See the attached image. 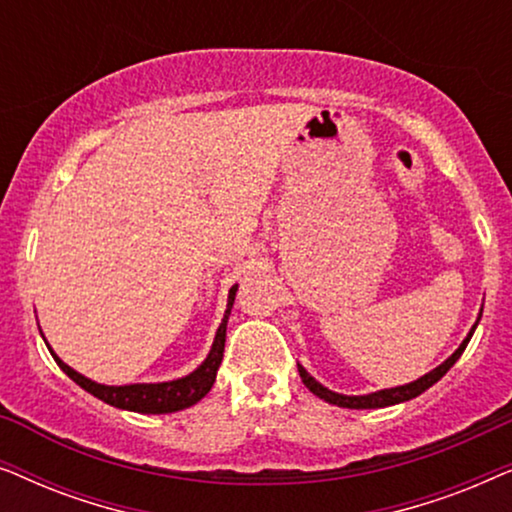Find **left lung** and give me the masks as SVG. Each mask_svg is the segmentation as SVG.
<instances>
[{"label": "left lung", "mask_w": 512, "mask_h": 512, "mask_svg": "<svg viewBox=\"0 0 512 512\" xmlns=\"http://www.w3.org/2000/svg\"><path fill=\"white\" fill-rule=\"evenodd\" d=\"M482 317V310L478 314V319H475V324L471 331H468V335L464 338V342L457 347V352H454L452 356H447V359L440 363V366H436L433 370H429V373L419 377V380L415 382H408V384H401V387H391V389H380V391H373V394H363V396H347V394H338V391H331L328 387H324V384L314 380V377L307 373V370L300 366L298 363V373L300 377H303V384L307 389L312 391L314 396L324 398L326 403L331 405H338V408H349V410H375V408H387V405H396V403H405L410 401V398H417L419 394H424L426 389L433 387L440 377H443L447 370H450L454 363L459 361V356L464 354V349L468 342H471L475 328H478V321Z\"/></svg>", "instance_id": "1"}]
</instances>
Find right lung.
I'll return each mask as SVG.
<instances>
[{"mask_svg": "<svg viewBox=\"0 0 512 512\" xmlns=\"http://www.w3.org/2000/svg\"><path fill=\"white\" fill-rule=\"evenodd\" d=\"M235 291H237V284L230 286L226 312H223L221 324L216 328L212 349H209L207 359L202 361L193 373L177 377V380H170V382H137V384H121V387H116V384H100L90 380L86 375L76 373L72 366H67V363L53 352L44 335H41V338H44L48 349H51L53 359L62 368V373L72 377V380L79 384L81 389H86L88 394H93L95 398H100V401L121 410L142 412V415H167V412H179L184 408H191V405L198 403L200 398H205L209 394V389L214 387L216 373H219V366L223 359V347H226V326H228L230 310H233V303H235Z\"/></svg>", "mask_w": 512, "mask_h": 512, "instance_id": "obj_1", "label": "right lung"}]
</instances>
